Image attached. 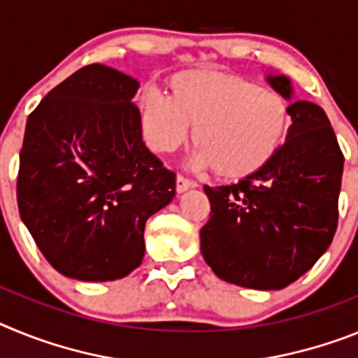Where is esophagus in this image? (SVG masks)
<instances>
[{
	"mask_svg": "<svg viewBox=\"0 0 358 358\" xmlns=\"http://www.w3.org/2000/svg\"><path fill=\"white\" fill-rule=\"evenodd\" d=\"M194 187V182L189 178H185L183 175H178L176 176V191L178 192H183V191H187V189Z\"/></svg>",
	"mask_w": 358,
	"mask_h": 358,
	"instance_id": "1",
	"label": "esophagus"
}]
</instances>
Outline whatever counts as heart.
Listing matches in <instances>:
<instances>
[{
	"label": "heart",
	"instance_id": "1",
	"mask_svg": "<svg viewBox=\"0 0 358 358\" xmlns=\"http://www.w3.org/2000/svg\"><path fill=\"white\" fill-rule=\"evenodd\" d=\"M169 95H138L149 148L171 153L187 141L198 148L196 164L236 182L259 173L279 153L292 126L290 102L275 90L222 70H185L167 80Z\"/></svg>",
	"mask_w": 358,
	"mask_h": 358
}]
</instances>
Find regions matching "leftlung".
<instances>
[{
    "label": "left lung",
    "instance_id": "8db88e82",
    "mask_svg": "<svg viewBox=\"0 0 358 358\" xmlns=\"http://www.w3.org/2000/svg\"><path fill=\"white\" fill-rule=\"evenodd\" d=\"M292 97L290 79L266 77ZM287 142L268 166L232 185L209 187L203 259L217 278L254 290H281L326 252L338 222L344 155L321 106L290 104Z\"/></svg>",
    "mask_w": 358,
    "mask_h": 358
}]
</instances>
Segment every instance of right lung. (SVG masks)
<instances>
[{
	"label": "right lung",
	"mask_w": 358,
	"mask_h": 358,
	"mask_svg": "<svg viewBox=\"0 0 358 358\" xmlns=\"http://www.w3.org/2000/svg\"><path fill=\"white\" fill-rule=\"evenodd\" d=\"M138 86L90 64L29 115L17 207L43 256L66 278H126L144 257L148 217L175 198L176 175L142 141L131 102Z\"/></svg>",
	"instance_id": "add662e5"
}]
</instances>
